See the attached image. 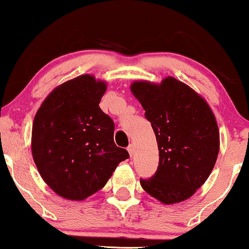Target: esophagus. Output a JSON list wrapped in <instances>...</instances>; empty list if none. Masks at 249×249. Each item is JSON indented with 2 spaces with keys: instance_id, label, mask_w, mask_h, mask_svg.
Segmentation results:
<instances>
[{
  "instance_id": "34e87169",
  "label": "esophagus",
  "mask_w": 249,
  "mask_h": 249,
  "mask_svg": "<svg viewBox=\"0 0 249 249\" xmlns=\"http://www.w3.org/2000/svg\"><path fill=\"white\" fill-rule=\"evenodd\" d=\"M127 151H128V153H130V156L132 157L133 154H134V146L132 144H130L128 145V147H127Z\"/></svg>"
}]
</instances>
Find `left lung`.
<instances>
[{"mask_svg":"<svg viewBox=\"0 0 249 249\" xmlns=\"http://www.w3.org/2000/svg\"><path fill=\"white\" fill-rule=\"evenodd\" d=\"M131 91L141 102L158 142L156 173L141 185L162 204L192 196L212 172L219 153V128L212 110L188 85L173 77L160 84L134 82Z\"/></svg>","mask_w":249,"mask_h":249,"instance_id":"left-lung-1","label":"left lung"}]
</instances>
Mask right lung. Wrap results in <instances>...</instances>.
<instances>
[{"instance_id": "obj_1", "label": "right lung", "mask_w": 249, "mask_h": 249, "mask_svg": "<svg viewBox=\"0 0 249 249\" xmlns=\"http://www.w3.org/2000/svg\"><path fill=\"white\" fill-rule=\"evenodd\" d=\"M104 82L82 75L57 87L33 124V150L41 177L69 200H83L105 186L128 152L113 141L115 123L99 107Z\"/></svg>"}]
</instances>
